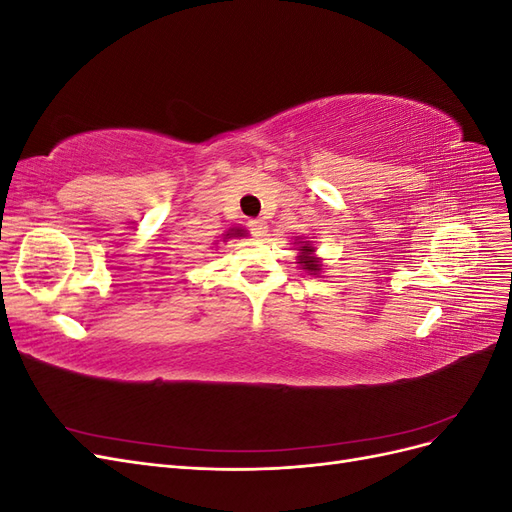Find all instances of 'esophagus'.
Wrapping results in <instances>:
<instances>
[{"label": "esophagus", "mask_w": 512, "mask_h": 512, "mask_svg": "<svg viewBox=\"0 0 512 512\" xmlns=\"http://www.w3.org/2000/svg\"><path fill=\"white\" fill-rule=\"evenodd\" d=\"M247 230H250L254 237H262L267 232V224L262 220H250L247 222Z\"/></svg>", "instance_id": "34e87169"}]
</instances>
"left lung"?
Listing matches in <instances>:
<instances>
[{"instance_id":"obj_1","label":"left lung","mask_w":512,"mask_h":512,"mask_svg":"<svg viewBox=\"0 0 512 512\" xmlns=\"http://www.w3.org/2000/svg\"><path fill=\"white\" fill-rule=\"evenodd\" d=\"M301 265H303V269H307V271H312L314 275L320 271V265H318V260L314 258V256H309V254H312L314 252V247L312 245H309L307 241H301Z\"/></svg>"}]
</instances>
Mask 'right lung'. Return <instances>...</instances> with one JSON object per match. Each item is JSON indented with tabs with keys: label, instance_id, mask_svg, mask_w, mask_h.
Here are the masks:
<instances>
[{
	"label": "right lung",
	"instance_id": "obj_1",
	"mask_svg": "<svg viewBox=\"0 0 512 512\" xmlns=\"http://www.w3.org/2000/svg\"><path fill=\"white\" fill-rule=\"evenodd\" d=\"M245 235V230H241V228H232L226 237H243Z\"/></svg>",
	"mask_w": 512,
	"mask_h": 512
}]
</instances>
